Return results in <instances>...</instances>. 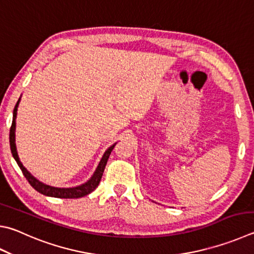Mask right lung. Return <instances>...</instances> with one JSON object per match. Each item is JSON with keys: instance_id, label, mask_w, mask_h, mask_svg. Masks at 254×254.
Here are the masks:
<instances>
[{"instance_id": "right-lung-1", "label": "right lung", "mask_w": 254, "mask_h": 254, "mask_svg": "<svg viewBox=\"0 0 254 254\" xmlns=\"http://www.w3.org/2000/svg\"><path fill=\"white\" fill-rule=\"evenodd\" d=\"M20 101H21V96L15 104L14 110H13V121H12L11 130H10V145H11V152H12L13 158L15 159L18 167H20V169L22 170L23 174H24V177L26 178L27 181L30 182L31 186L33 187L36 191L42 193L44 195L52 196V197H61V199H77V197H82L84 195L90 194L91 192H93L96 189V187L99 186L101 178H102L103 172H104L105 165H107V162L109 160V156L111 154L113 147L115 146L117 143H114V144H112L107 151L104 152V154L102 155V158H101L94 173L92 174V177L87 180L86 182L80 184V186L72 187V188H57V187L49 186V184H45L43 182H41L40 180L36 179L34 175L22 164L20 158H18L16 143H15V128H16L17 108H18V104H20Z\"/></svg>"}]
</instances>
